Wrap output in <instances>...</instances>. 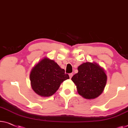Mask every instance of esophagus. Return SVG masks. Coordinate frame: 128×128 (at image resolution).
<instances>
[{
    "label": "esophagus",
    "instance_id": "34e87169",
    "mask_svg": "<svg viewBox=\"0 0 128 128\" xmlns=\"http://www.w3.org/2000/svg\"><path fill=\"white\" fill-rule=\"evenodd\" d=\"M69 76H70V78H71L72 77V76H73V74L72 73H70L69 74Z\"/></svg>",
    "mask_w": 128,
    "mask_h": 128
}]
</instances>
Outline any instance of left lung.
Wrapping results in <instances>:
<instances>
[{"instance_id":"1","label":"left lung","mask_w":128,"mask_h":128,"mask_svg":"<svg viewBox=\"0 0 128 128\" xmlns=\"http://www.w3.org/2000/svg\"><path fill=\"white\" fill-rule=\"evenodd\" d=\"M78 72L72 78L78 92L86 99H94L100 95L105 87L107 76L98 64L84 62L78 66Z\"/></svg>"}]
</instances>
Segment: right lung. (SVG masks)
<instances>
[{
  "label": "right lung",
  "instance_id": "1",
  "mask_svg": "<svg viewBox=\"0 0 128 128\" xmlns=\"http://www.w3.org/2000/svg\"><path fill=\"white\" fill-rule=\"evenodd\" d=\"M30 79L34 92L47 97L54 94L61 83L70 77L54 61L44 58L32 69Z\"/></svg>",
  "mask_w": 128,
  "mask_h": 128
}]
</instances>
